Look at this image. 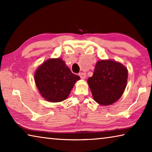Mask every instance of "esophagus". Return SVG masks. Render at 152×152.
I'll return each mask as SVG.
<instances>
[{
    "mask_svg": "<svg viewBox=\"0 0 152 152\" xmlns=\"http://www.w3.org/2000/svg\"><path fill=\"white\" fill-rule=\"evenodd\" d=\"M79 76L80 77L81 79H85L86 76V74L84 72H80L79 73Z\"/></svg>",
    "mask_w": 152,
    "mask_h": 152,
    "instance_id": "esophagus-1",
    "label": "esophagus"
}]
</instances>
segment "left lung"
<instances>
[{"instance_id": "obj_1", "label": "left lung", "mask_w": 152, "mask_h": 152, "mask_svg": "<svg viewBox=\"0 0 152 152\" xmlns=\"http://www.w3.org/2000/svg\"><path fill=\"white\" fill-rule=\"evenodd\" d=\"M127 80V69L112 60H101L95 66L93 76L88 79L94 100L101 105H109L122 96Z\"/></svg>"}]
</instances>
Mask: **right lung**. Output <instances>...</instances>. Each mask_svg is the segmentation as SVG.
I'll list each match as a JSON object with an SVG mask.
<instances>
[{
  "mask_svg": "<svg viewBox=\"0 0 152 152\" xmlns=\"http://www.w3.org/2000/svg\"><path fill=\"white\" fill-rule=\"evenodd\" d=\"M78 80L80 77L72 73L60 58L45 61L35 74V81L41 94L53 102L65 100Z\"/></svg>",
  "mask_w": 152,
  "mask_h": 152,
  "instance_id": "1",
  "label": "right lung"
}]
</instances>
